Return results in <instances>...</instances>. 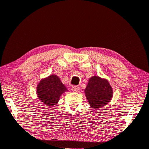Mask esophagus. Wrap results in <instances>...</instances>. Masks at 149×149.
<instances>
[{"label":"esophagus","mask_w":149,"mask_h":149,"mask_svg":"<svg viewBox=\"0 0 149 149\" xmlns=\"http://www.w3.org/2000/svg\"><path fill=\"white\" fill-rule=\"evenodd\" d=\"M80 90V88L78 86H74L72 87V91L74 92H79Z\"/></svg>","instance_id":"obj_1"}]
</instances>
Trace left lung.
Here are the masks:
<instances>
[{
  "instance_id": "8db88e82",
  "label": "left lung",
  "mask_w": 149,
  "mask_h": 149,
  "mask_svg": "<svg viewBox=\"0 0 149 149\" xmlns=\"http://www.w3.org/2000/svg\"><path fill=\"white\" fill-rule=\"evenodd\" d=\"M84 91L89 105L95 109L107 105L113 95L112 88L108 81L97 76L88 79Z\"/></svg>"
}]
</instances>
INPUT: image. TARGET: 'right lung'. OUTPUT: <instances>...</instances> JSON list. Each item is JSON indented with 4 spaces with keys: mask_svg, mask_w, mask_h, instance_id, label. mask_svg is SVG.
I'll use <instances>...</instances> for the list:
<instances>
[{
    "mask_svg": "<svg viewBox=\"0 0 149 149\" xmlns=\"http://www.w3.org/2000/svg\"><path fill=\"white\" fill-rule=\"evenodd\" d=\"M68 92L67 87L56 74H51L41 79L37 87V93L40 102L47 106L56 105L61 95Z\"/></svg>",
    "mask_w": 149,
    "mask_h": 149,
    "instance_id": "1",
    "label": "right lung"
}]
</instances>
